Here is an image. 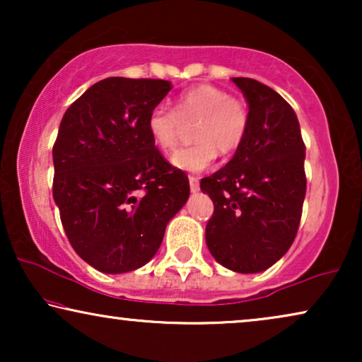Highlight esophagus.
Returning <instances> with one entry per match:
<instances>
[{
	"label": "esophagus",
	"mask_w": 362,
	"mask_h": 362,
	"mask_svg": "<svg viewBox=\"0 0 362 362\" xmlns=\"http://www.w3.org/2000/svg\"><path fill=\"white\" fill-rule=\"evenodd\" d=\"M189 187H191V192L199 191V177H197V176H189Z\"/></svg>",
	"instance_id": "34e87169"
}]
</instances>
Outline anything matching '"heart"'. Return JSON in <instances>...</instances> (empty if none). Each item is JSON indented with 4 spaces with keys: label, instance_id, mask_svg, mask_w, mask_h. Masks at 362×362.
Instances as JSON below:
<instances>
[{
    "label": "heart",
    "instance_id": "b5f03b06",
    "mask_svg": "<svg viewBox=\"0 0 362 362\" xmlns=\"http://www.w3.org/2000/svg\"><path fill=\"white\" fill-rule=\"evenodd\" d=\"M194 145L181 148L173 156V165L182 171L201 173L216 161L217 153L232 155L244 143L250 113L240 98L230 97L224 88L201 83L181 92L175 110L153 108L148 117L151 140L161 151L171 153L180 145L185 125H192Z\"/></svg>",
    "mask_w": 362,
    "mask_h": 362
}]
</instances>
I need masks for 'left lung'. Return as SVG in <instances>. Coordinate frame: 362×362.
Here are the masks:
<instances>
[{
  "instance_id": "1",
  "label": "left lung",
  "mask_w": 362,
  "mask_h": 362,
  "mask_svg": "<svg viewBox=\"0 0 362 362\" xmlns=\"http://www.w3.org/2000/svg\"><path fill=\"white\" fill-rule=\"evenodd\" d=\"M232 81L249 102L250 123L234 158L201 180L214 202L206 244L226 269L255 274L280 260L298 232L305 143L295 110L274 88L249 77Z\"/></svg>"
}]
</instances>
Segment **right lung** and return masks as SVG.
<instances>
[{
	"label": "right lung",
	"mask_w": 362,
	"mask_h": 362,
	"mask_svg": "<svg viewBox=\"0 0 362 362\" xmlns=\"http://www.w3.org/2000/svg\"><path fill=\"white\" fill-rule=\"evenodd\" d=\"M160 78L108 77L64 113L52 148V196L77 255L105 274L140 269L189 197L186 173L155 146L148 117Z\"/></svg>",
	"instance_id": "1"
}]
</instances>
